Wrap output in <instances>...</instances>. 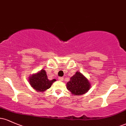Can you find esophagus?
Instances as JSON below:
<instances>
[{
	"instance_id": "esophagus-1",
	"label": "esophagus",
	"mask_w": 126,
	"mask_h": 126,
	"mask_svg": "<svg viewBox=\"0 0 126 126\" xmlns=\"http://www.w3.org/2000/svg\"><path fill=\"white\" fill-rule=\"evenodd\" d=\"M58 79L60 81H63V77H59L58 78Z\"/></svg>"
}]
</instances>
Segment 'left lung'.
<instances>
[{"mask_svg": "<svg viewBox=\"0 0 126 126\" xmlns=\"http://www.w3.org/2000/svg\"><path fill=\"white\" fill-rule=\"evenodd\" d=\"M91 86L89 80L79 71L76 72L66 83L67 89L75 96L85 94L90 89Z\"/></svg>", "mask_w": 126, "mask_h": 126, "instance_id": "left-lung-1", "label": "left lung"}]
</instances>
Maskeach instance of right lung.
<instances>
[{
    "label": "right lung",
    "mask_w": 126,
    "mask_h": 126,
    "mask_svg": "<svg viewBox=\"0 0 126 126\" xmlns=\"http://www.w3.org/2000/svg\"><path fill=\"white\" fill-rule=\"evenodd\" d=\"M28 80L32 88L37 92H44L51 86L56 79L50 80L47 78L46 70L42 69L36 73L29 76Z\"/></svg>",
    "instance_id": "1"
}]
</instances>
